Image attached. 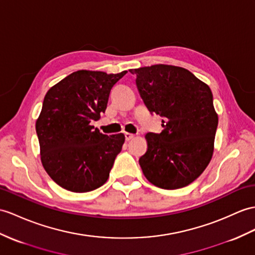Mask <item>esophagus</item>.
<instances>
[{
  "label": "esophagus",
  "instance_id": "34e87169",
  "mask_svg": "<svg viewBox=\"0 0 255 255\" xmlns=\"http://www.w3.org/2000/svg\"><path fill=\"white\" fill-rule=\"evenodd\" d=\"M124 136H126V140H131L132 138H134V134H132V133H126V134H124Z\"/></svg>",
  "mask_w": 255,
  "mask_h": 255
}]
</instances>
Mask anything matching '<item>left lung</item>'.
<instances>
[{
    "label": "left lung",
    "mask_w": 255,
    "mask_h": 255,
    "mask_svg": "<svg viewBox=\"0 0 255 255\" xmlns=\"http://www.w3.org/2000/svg\"><path fill=\"white\" fill-rule=\"evenodd\" d=\"M146 107L163 118L162 132L147 133L139 158L149 182L177 189L195 181L213 154L219 118L209 86L187 69L154 65L131 70Z\"/></svg>",
    "instance_id": "obj_1"
}]
</instances>
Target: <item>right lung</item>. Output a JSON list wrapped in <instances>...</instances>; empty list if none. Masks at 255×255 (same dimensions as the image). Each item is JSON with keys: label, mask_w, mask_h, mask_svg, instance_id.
Returning <instances> with one entry per match:
<instances>
[{"label": "right lung", "mask_w": 255, "mask_h": 255, "mask_svg": "<svg viewBox=\"0 0 255 255\" xmlns=\"http://www.w3.org/2000/svg\"><path fill=\"white\" fill-rule=\"evenodd\" d=\"M126 73L79 70L46 93L35 131L42 164L60 187L88 192L107 182L126 137L103 134L91 123L105 113L111 89Z\"/></svg>", "instance_id": "1"}]
</instances>
